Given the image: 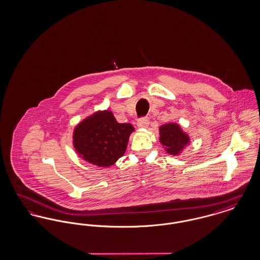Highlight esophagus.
I'll use <instances>...</instances> for the list:
<instances>
[{"instance_id": "esophagus-1", "label": "esophagus", "mask_w": 260, "mask_h": 260, "mask_svg": "<svg viewBox=\"0 0 260 260\" xmlns=\"http://www.w3.org/2000/svg\"><path fill=\"white\" fill-rule=\"evenodd\" d=\"M138 127L140 128H147L149 126V120L147 118H141L138 123H137Z\"/></svg>"}]
</instances>
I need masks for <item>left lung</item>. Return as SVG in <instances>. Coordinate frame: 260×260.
I'll list each match as a JSON object with an SVG mask.
<instances>
[{
    "label": "left lung",
    "mask_w": 260,
    "mask_h": 260,
    "mask_svg": "<svg viewBox=\"0 0 260 260\" xmlns=\"http://www.w3.org/2000/svg\"><path fill=\"white\" fill-rule=\"evenodd\" d=\"M159 140L168 154L178 156L190 143V137L183 132L180 124L169 123L159 128Z\"/></svg>",
    "instance_id": "1"
}]
</instances>
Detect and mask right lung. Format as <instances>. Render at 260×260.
Instances as JSON below:
<instances>
[{
  "instance_id": "right-lung-1",
  "label": "right lung",
  "mask_w": 260,
  "mask_h": 260,
  "mask_svg": "<svg viewBox=\"0 0 260 260\" xmlns=\"http://www.w3.org/2000/svg\"><path fill=\"white\" fill-rule=\"evenodd\" d=\"M133 132V124L118 123L111 111H96L76 125L73 146L83 160L108 168L124 156Z\"/></svg>"
}]
</instances>
